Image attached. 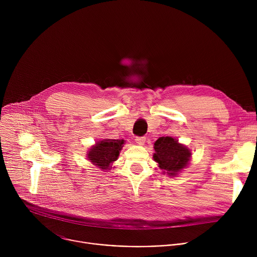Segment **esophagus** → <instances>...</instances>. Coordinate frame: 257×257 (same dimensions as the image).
<instances>
[{
  "label": "esophagus",
  "instance_id": "34e87169",
  "mask_svg": "<svg viewBox=\"0 0 257 257\" xmlns=\"http://www.w3.org/2000/svg\"><path fill=\"white\" fill-rule=\"evenodd\" d=\"M145 139H146V138H145L144 136H136V137H135V141H136V143H138L139 145L144 144Z\"/></svg>",
  "mask_w": 257,
  "mask_h": 257
}]
</instances>
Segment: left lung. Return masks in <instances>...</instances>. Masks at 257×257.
Returning a JSON list of instances; mask_svg holds the SVG:
<instances>
[{
    "instance_id": "left-lung-1",
    "label": "left lung",
    "mask_w": 257,
    "mask_h": 257,
    "mask_svg": "<svg viewBox=\"0 0 257 257\" xmlns=\"http://www.w3.org/2000/svg\"><path fill=\"white\" fill-rule=\"evenodd\" d=\"M154 159L168 175L175 176L184 169L191 157L190 151L170 136L160 137L155 143Z\"/></svg>"
}]
</instances>
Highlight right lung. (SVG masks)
Instances as JSON below:
<instances>
[{
	"label": "right lung",
	"mask_w": 257,
	"mask_h": 257,
	"mask_svg": "<svg viewBox=\"0 0 257 257\" xmlns=\"http://www.w3.org/2000/svg\"><path fill=\"white\" fill-rule=\"evenodd\" d=\"M124 140L105 139L96 143L88 153V160L101 170H109V165L115 162L123 148Z\"/></svg>",
	"instance_id": "add662e5"
}]
</instances>
